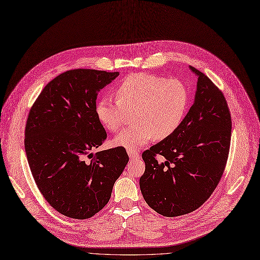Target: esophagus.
<instances>
[{
	"label": "esophagus",
	"instance_id": "1",
	"mask_svg": "<svg viewBox=\"0 0 260 260\" xmlns=\"http://www.w3.org/2000/svg\"><path fill=\"white\" fill-rule=\"evenodd\" d=\"M128 156H129L131 160H136V159H139V157H140L139 153L132 152V151H128Z\"/></svg>",
	"mask_w": 260,
	"mask_h": 260
}]
</instances>
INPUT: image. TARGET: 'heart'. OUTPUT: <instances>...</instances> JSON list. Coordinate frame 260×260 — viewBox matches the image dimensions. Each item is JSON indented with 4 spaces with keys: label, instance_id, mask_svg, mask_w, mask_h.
Masks as SVG:
<instances>
[{
    "label": "heart",
    "instance_id": "1",
    "mask_svg": "<svg viewBox=\"0 0 260 260\" xmlns=\"http://www.w3.org/2000/svg\"><path fill=\"white\" fill-rule=\"evenodd\" d=\"M117 101L104 98L96 104V115L105 128L115 133L134 111L136 125L122 131L111 146L137 151L153 138L166 139L183 122L188 106V91L183 82L150 74H133L114 91Z\"/></svg>",
    "mask_w": 260,
    "mask_h": 260
}]
</instances>
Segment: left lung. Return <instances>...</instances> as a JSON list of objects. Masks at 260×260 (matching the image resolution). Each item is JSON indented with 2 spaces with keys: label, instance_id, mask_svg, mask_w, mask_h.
I'll list each match as a JSON object with an SVG mask.
<instances>
[{
  "label": "left lung",
  "instance_id": "obj_1",
  "mask_svg": "<svg viewBox=\"0 0 260 260\" xmlns=\"http://www.w3.org/2000/svg\"><path fill=\"white\" fill-rule=\"evenodd\" d=\"M189 69L198 78L194 104L171 136L142 153V196L168 217L190 213L206 203L222 178L232 138L224 94L204 73ZM156 155L166 160L158 162Z\"/></svg>",
  "mask_w": 260,
  "mask_h": 260
}]
</instances>
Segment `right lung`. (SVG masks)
I'll list each match as a JSON object with an SVG mask.
<instances>
[{
  "mask_svg": "<svg viewBox=\"0 0 260 260\" xmlns=\"http://www.w3.org/2000/svg\"><path fill=\"white\" fill-rule=\"evenodd\" d=\"M118 76L67 71L45 86L28 112V166L44 198L65 216L85 219L100 212L128 161L124 148L92 152L107 138L96 115L98 93Z\"/></svg>",
  "mask_w": 260,
  "mask_h": 260,
  "instance_id": "obj_1",
  "label": "right lung"
}]
</instances>
